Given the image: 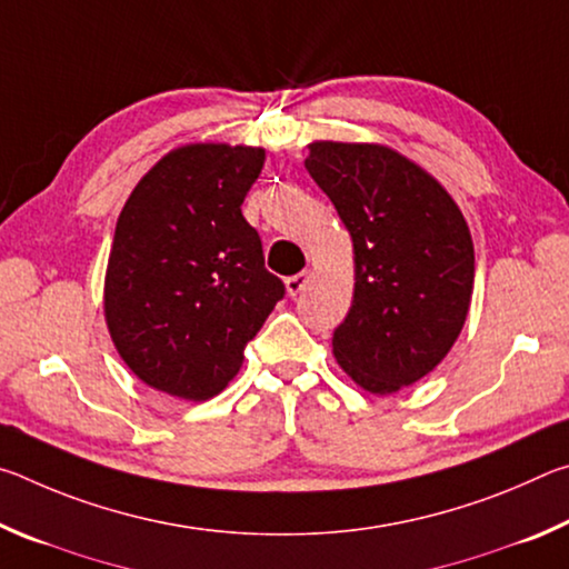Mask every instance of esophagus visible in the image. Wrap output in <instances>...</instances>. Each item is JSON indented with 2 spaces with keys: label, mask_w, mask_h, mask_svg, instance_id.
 <instances>
[{
  "label": "esophagus",
  "mask_w": 569,
  "mask_h": 569,
  "mask_svg": "<svg viewBox=\"0 0 569 569\" xmlns=\"http://www.w3.org/2000/svg\"><path fill=\"white\" fill-rule=\"evenodd\" d=\"M308 278H311V273L308 271H301V273H296V276H291V278H286V293L288 296H298L306 288V283H308Z\"/></svg>",
  "instance_id": "1"
}]
</instances>
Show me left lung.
Segmentation results:
<instances>
[{
    "instance_id": "1",
    "label": "left lung",
    "mask_w": 569,
    "mask_h": 569,
    "mask_svg": "<svg viewBox=\"0 0 569 569\" xmlns=\"http://www.w3.org/2000/svg\"><path fill=\"white\" fill-rule=\"evenodd\" d=\"M306 168L353 246V301L333 356L356 387L387 397L445 361L475 291V243L447 188L381 142H308Z\"/></svg>"
}]
</instances>
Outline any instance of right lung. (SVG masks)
<instances>
[{"instance_id":"1","label":"right lung","mask_w":569,"mask_h":569,"mask_svg":"<svg viewBox=\"0 0 569 569\" xmlns=\"http://www.w3.org/2000/svg\"><path fill=\"white\" fill-rule=\"evenodd\" d=\"M263 162L266 148L186 142L132 188L114 228L102 311L120 359L150 389L213 399L283 298L240 210Z\"/></svg>"}]
</instances>
